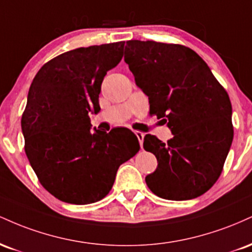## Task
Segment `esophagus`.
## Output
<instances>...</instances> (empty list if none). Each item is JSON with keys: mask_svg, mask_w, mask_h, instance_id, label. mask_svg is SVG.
<instances>
[{"mask_svg": "<svg viewBox=\"0 0 252 252\" xmlns=\"http://www.w3.org/2000/svg\"><path fill=\"white\" fill-rule=\"evenodd\" d=\"M135 135H136V137H137L138 142H140V146H141V148H142V144H143V138H144V134H143V132H141V131H135Z\"/></svg>", "mask_w": 252, "mask_h": 252, "instance_id": "obj_1", "label": "esophagus"}]
</instances>
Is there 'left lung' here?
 <instances>
[{"label": "left lung", "mask_w": 252, "mask_h": 252, "mask_svg": "<svg viewBox=\"0 0 252 252\" xmlns=\"http://www.w3.org/2000/svg\"><path fill=\"white\" fill-rule=\"evenodd\" d=\"M124 62L148 96L150 115L162 118L173 138L146 135L143 147L158 158L147 186L167 200L207 192L221 174L233 138L227 92L194 51L176 43L126 41Z\"/></svg>", "instance_id": "8db88e82"}]
</instances>
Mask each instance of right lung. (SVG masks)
I'll return each mask as SVG.
<instances>
[{
  "instance_id": "add662e5",
  "label": "right lung",
  "mask_w": 252,
  "mask_h": 252,
  "mask_svg": "<svg viewBox=\"0 0 252 252\" xmlns=\"http://www.w3.org/2000/svg\"><path fill=\"white\" fill-rule=\"evenodd\" d=\"M124 41L80 47L46 63L32 82L22 115L25 152L43 189L76 205L99 201L118 167L140 149L129 129L91 130L100 85L123 57Z\"/></svg>"
}]
</instances>
